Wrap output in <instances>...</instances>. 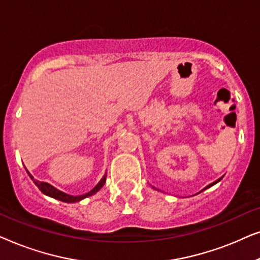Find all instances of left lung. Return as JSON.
I'll return each mask as SVG.
<instances>
[{
	"label": "left lung",
	"instance_id": "8db88e82",
	"mask_svg": "<svg viewBox=\"0 0 260 260\" xmlns=\"http://www.w3.org/2000/svg\"><path fill=\"white\" fill-rule=\"evenodd\" d=\"M220 180H221V179H219V180H216V181H214V182H213V183H211V184H208V186H207V187H206V188H205V189H207V188H209V187H212V186H213V184H215V183H218V182H219V181H220ZM205 189H204V190H205Z\"/></svg>",
	"mask_w": 260,
	"mask_h": 260
}]
</instances>
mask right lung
<instances>
[{"label":"right lung","instance_id":"add662e5","mask_svg":"<svg viewBox=\"0 0 260 260\" xmlns=\"http://www.w3.org/2000/svg\"><path fill=\"white\" fill-rule=\"evenodd\" d=\"M27 173H28V172H27ZM28 175H29L30 179L33 180V182H34L35 184H37L39 189H40L45 195H48V197L54 198V199H56V200H60V201H62V202H78V201L83 200V199H85V198L91 197V195H93V194L97 193V191H98L99 189H101V188H102L103 186H104V183H105V181H106V174H105L104 177H103V179H102L101 181H99L98 184L93 188V189L90 190V191H88V193H86V194L77 195V197H74V195L66 194V193H63V191H61V190L56 189V188L51 186V184L47 183V182H41V181L35 180L34 177L31 176L29 173H28Z\"/></svg>","mask_w":260,"mask_h":260}]
</instances>
